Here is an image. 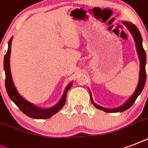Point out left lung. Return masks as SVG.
<instances>
[{
  "mask_svg": "<svg viewBox=\"0 0 148 148\" xmlns=\"http://www.w3.org/2000/svg\"><path fill=\"white\" fill-rule=\"evenodd\" d=\"M123 24L127 27L130 32L131 33L133 36L134 41L136 44V48L138 51V56H139V59H140V74H139V81H138V87L136 88L135 91L133 94L130 98L127 101V102L123 104V105L120 106L118 108H113V109H108L101 107V106L97 105V103H95L93 101L92 97H91V94L90 92V101L92 103L95 105V107L97 109H100L101 110H103L107 113H116V112H122L124 110H127L130 108L131 106L133 105L134 103L135 102L136 99L138 98L141 91L143 90V88L145 87V82H146V69H145V65H146V53L142 45V37L140 35V33L138 27L134 25V24L131 22L123 21Z\"/></svg>",
  "mask_w": 148,
  "mask_h": 148,
  "instance_id": "8db88e82",
  "label": "left lung"
}]
</instances>
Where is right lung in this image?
Instances as JSON below:
<instances>
[{
	"mask_svg": "<svg viewBox=\"0 0 148 148\" xmlns=\"http://www.w3.org/2000/svg\"><path fill=\"white\" fill-rule=\"evenodd\" d=\"M11 41H12V38H10L9 42H8V49L5 56H4V59H3V68H4L6 76L5 87L8 96L11 99V101L18 107L20 110H21L24 114H25L27 116H28L31 118H34V119H47V118H50L53 114H57L60 109H62V108L65 104V102H66L67 93L69 90L70 88H71L73 82H71L67 86L60 101L56 105L50 108H47V109L40 108L38 107H36L32 103H30L29 101H26L24 97L21 96V95H19V93L17 92V89L15 88L14 82H13L12 77H11L10 68Z\"/></svg>",
	"mask_w": 148,
	"mask_h": 148,
	"instance_id": "right-lung-1",
	"label": "right lung"
}]
</instances>
